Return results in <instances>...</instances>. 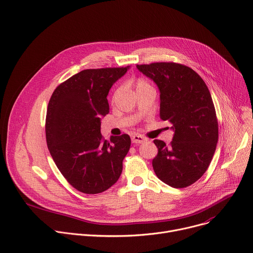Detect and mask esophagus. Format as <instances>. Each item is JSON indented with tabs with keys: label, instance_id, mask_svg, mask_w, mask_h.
<instances>
[{
	"label": "esophagus",
	"instance_id": "esophagus-1",
	"mask_svg": "<svg viewBox=\"0 0 253 253\" xmlns=\"http://www.w3.org/2000/svg\"><path fill=\"white\" fill-rule=\"evenodd\" d=\"M131 139H132V142L133 143H136V144H140V143H143L145 142L147 139L145 138V137H143L142 135L140 134H133L131 136Z\"/></svg>",
	"mask_w": 253,
	"mask_h": 253
}]
</instances>
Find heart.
I'll use <instances>...</instances> for the list:
<instances>
[{
  "mask_svg": "<svg viewBox=\"0 0 253 253\" xmlns=\"http://www.w3.org/2000/svg\"><path fill=\"white\" fill-rule=\"evenodd\" d=\"M135 84V88H136V91H139L143 88H146V87H150L151 85L149 84V83L147 81H145L144 79H137L134 83ZM119 91V89L117 90V93Z\"/></svg>",
  "mask_w": 253,
  "mask_h": 253,
  "instance_id": "obj_1",
  "label": "heart"
}]
</instances>
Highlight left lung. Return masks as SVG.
I'll use <instances>...</instances> for the list:
<instances>
[{
    "label": "left lung",
    "instance_id": "obj_1",
    "mask_svg": "<svg viewBox=\"0 0 253 253\" xmlns=\"http://www.w3.org/2000/svg\"><path fill=\"white\" fill-rule=\"evenodd\" d=\"M160 91V119L172 124L169 145L155 139L152 160L157 177L181 189L196 182L210 166L218 142L214 103L203 79L191 67L175 62L137 64Z\"/></svg>",
    "mask_w": 253,
    "mask_h": 253
}]
</instances>
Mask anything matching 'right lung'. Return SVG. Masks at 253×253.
Instances as JSON below:
<instances>
[{
  "label": "right lung",
  "mask_w": 253,
  "mask_h": 253,
  "mask_svg": "<svg viewBox=\"0 0 253 253\" xmlns=\"http://www.w3.org/2000/svg\"><path fill=\"white\" fill-rule=\"evenodd\" d=\"M128 67L84 70L61 83L49 100L45 134L54 163L71 186L88 195L107 191L118 180L129 151L128 134H101L109 113L107 96Z\"/></svg>",
  "instance_id": "obj_1"
}]
</instances>
